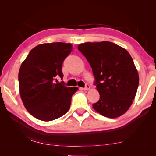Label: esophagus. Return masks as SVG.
Wrapping results in <instances>:
<instances>
[{
  "label": "esophagus",
  "instance_id": "obj_1",
  "mask_svg": "<svg viewBox=\"0 0 156 156\" xmlns=\"http://www.w3.org/2000/svg\"><path fill=\"white\" fill-rule=\"evenodd\" d=\"M90 85L89 84H86V85H85V87L84 88V90H85V91H88V90H89V89H90Z\"/></svg>",
  "mask_w": 156,
  "mask_h": 156
}]
</instances>
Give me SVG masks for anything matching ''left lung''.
I'll return each instance as SVG.
<instances>
[{"instance_id":"1","label":"left lung","mask_w":156,"mask_h":156,"mask_svg":"<svg viewBox=\"0 0 156 156\" xmlns=\"http://www.w3.org/2000/svg\"><path fill=\"white\" fill-rule=\"evenodd\" d=\"M78 50L86 57L94 76L99 100L92 106L102 116L114 119L127 112L139 83L133 59L126 49L111 42H84Z\"/></svg>"}]
</instances>
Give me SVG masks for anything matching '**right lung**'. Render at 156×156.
I'll list each match as a JSON object with an SVG mask.
<instances>
[{"label": "right lung", "mask_w": 156, "mask_h": 156, "mask_svg": "<svg viewBox=\"0 0 156 156\" xmlns=\"http://www.w3.org/2000/svg\"><path fill=\"white\" fill-rule=\"evenodd\" d=\"M72 50V44L65 42L38 44L20 66L21 99L27 112L39 120H55L69 109L72 97L78 88L65 87L63 82L56 84L54 80L58 76L62 79L63 61Z\"/></svg>", "instance_id": "1"}]
</instances>
